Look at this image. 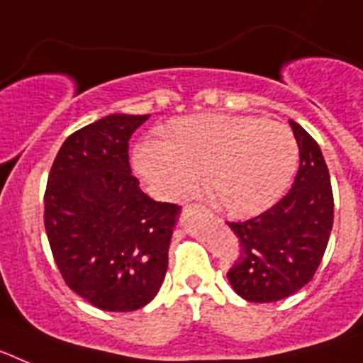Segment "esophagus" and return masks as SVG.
I'll return each mask as SVG.
<instances>
[{"label": "esophagus", "mask_w": 363, "mask_h": 363, "mask_svg": "<svg viewBox=\"0 0 363 363\" xmlns=\"http://www.w3.org/2000/svg\"><path fill=\"white\" fill-rule=\"evenodd\" d=\"M192 213H196V214H203V216H213V214H211L209 211L205 209L203 205H194V207H192Z\"/></svg>", "instance_id": "obj_1"}]
</instances>
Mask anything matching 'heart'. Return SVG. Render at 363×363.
I'll return each mask as SVG.
<instances>
[{
  "label": "heart",
  "instance_id": "heart-1",
  "mask_svg": "<svg viewBox=\"0 0 363 363\" xmlns=\"http://www.w3.org/2000/svg\"><path fill=\"white\" fill-rule=\"evenodd\" d=\"M165 138L134 147V171L154 196L185 201L207 182L221 213L251 218L280 201L298 167L289 127L258 116L194 114L169 121Z\"/></svg>",
  "mask_w": 363,
  "mask_h": 363
}]
</instances>
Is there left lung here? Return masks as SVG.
I'll return each instance as SVG.
<instances>
[{
    "mask_svg": "<svg viewBox=\"0 0 363 363\" xmlns=\"http://www.w3.org/2000/svg\"><path fill=\"white\" fill-rule=\"evenodd\" d=\"M289 123L300 149L291 191L259 216L229 223L240 240V256L227 278L236 294L256 303L284 300L313 280L335 218L322 150L303 127Z\"/></svg>",
    "mask_w": 363,
    "mask_h": 363,
    "instance_id": "obj_1",
    "label": "left lung"
}]
</instances>
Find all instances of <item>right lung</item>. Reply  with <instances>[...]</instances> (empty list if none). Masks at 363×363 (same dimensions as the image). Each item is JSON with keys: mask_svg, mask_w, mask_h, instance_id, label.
<instances>
[{"mask_svg": "<svg viewBox=\"0 0 363 363\" xmlns=\"http://www.w3.org/2000/svg\"><path fill=\"white\" fill-rule=\"evenodd\" d=\"M149 114H108L70 134L45 191L54 262L76 294L101 311L147 306L163 284L179 207L154 201L129 163V140Z\"/></svg>", "mask_w": 363, "mask_h": 363, "instance_id": "add662e5", "label": "right lung"}]
</instances>
